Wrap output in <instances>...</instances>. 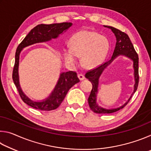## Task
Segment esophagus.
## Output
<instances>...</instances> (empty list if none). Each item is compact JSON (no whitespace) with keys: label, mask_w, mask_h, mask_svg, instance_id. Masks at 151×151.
Listing matches in <instances>:
<instances>
[{"label":"esophagus","mask_w":151,"mask_h":151,"mask_svg":"<svg viewBox=\"0 0 151 151\" xmlns=\"http://www.w3.org/2000/svg\"><path fill=\"white\" fill-rule=\"evenodd\" d=\"M78 78H79V80L80 81H83L85 79V76H84L83 75H82V74H78Z\"/></svg>","instance_id":"1"}]
</instances>
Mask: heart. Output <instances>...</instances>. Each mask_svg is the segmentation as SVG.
Masks as SVG:
<instances>
[{
  "instance_id": "obj_1",
  "label": "heart",
  "mask_w": 151,
  "mask_h": 151,
  "mask_svg": "<svg viewBox=\"0 0 151 151\" xmlns=\"http://www.w3.org/2000/svg\"><path fill=\"white\" fill-rule=\"evenodd\" d=\"M110 43L108 39L99 33L82 30L74 35L70 40V47L63 49V56L69 65H75L77 57H82L86 68H94L103 62L108 54Z\"/></svg>"
}]
</instances>
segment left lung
<instances>
[{
	"instance_id": "1",
	"label": "left lung",
	"mask_w": 151,
	"mask_h": 151,
	"mask_svg": "<svg viewBox=\"0 0 151 151\" xmlns=\"http://www.w3.org/2000/svg\"><path fill=\"white\" fill-rule=\"evenodd\" d=\"M104 27L110 29L112 32L115 35L116 42L114 48L113 54L112 55L111 60H109L108 62L104 63L103 65H101L99 67H97L95 69H93L89 72L86 73L85 75V77L88 78L92 84H93V88L91 92L90 95L88 99V102L89 106L91 109L94 112L98 114H109L112 113V112H116L119 110L122 109L123 107L127 105V103H129L130 99H131L135 92H136L138 85H139V57H138L137 53L135 51L133 45L130 40L129 36L126 33L121 31V30L110 26H104ZM119 55H124L128 58H130L134 62V78H135V85H134V90L130 98L124 105L122 106L117 107L114 109H106L103 108L99 106L96 103L97 94L98 93V85H99V78L104 69L116 58Z\"/></svg>"
}]
</instances>
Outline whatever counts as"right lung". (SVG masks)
<instances>
[{"instance_id": "right-lung-1", "label": "right lung", "mask_w": 151, "mask_h": 151, "mask_svg": "<svg viewBox=\"0 0 151 151\" xmlns=\"http://www.w3.org/2000/svg\"><path fill=\"white\" fill-rule=\"evenodd\" d=\"M72 25V22L39 24L30 30L24 40L18 46L15 54L12 79L22 100L32 108L41 111H52L57 109L65 98L69 89L75 84L79 83L80 81L75 72L68 71L66 73H61L54 89L48 96L41 101H33L22 91L20 85L19 66L20 52L23 48L29 46L37 43L47 42L52 39H57L60 35L65 32Z\"/></svg>"}]
</instances>
